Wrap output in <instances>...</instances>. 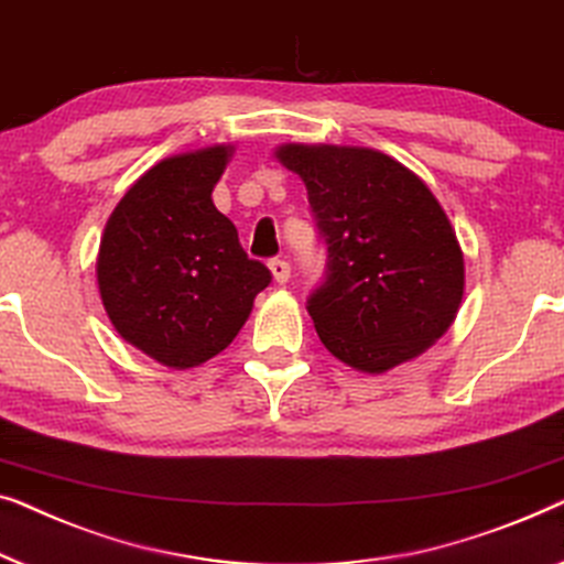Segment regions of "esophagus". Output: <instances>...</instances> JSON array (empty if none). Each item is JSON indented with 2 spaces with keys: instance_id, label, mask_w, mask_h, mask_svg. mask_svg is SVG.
<instances>
[{
  "instance_id": "1",
  "label": "esophagus",
  "mask_w": 564,
  "mask_h": 564,
  "mask_svg": "<svg viewBox=\"0 0 564 564\" xmlns=\"http://www.w3.org/2000/svg\"><path fill=\"white\" fill-rule=\"evenodd\" d=\"M271 273H273V281L283 285V283H289V279H291V265L285 263V260L275 258V260H271Z\"/></svg>"
}]
</instances>
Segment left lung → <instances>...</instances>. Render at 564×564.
<instances>
[{
  "label": "left lung",
  "instance_id": "1",
  "mask_svg": "<svg viewBox=\"0 0 564 564\" xmlns=\"http://www.w3.org/2000/svg\"><path fill=\"white\" fill-rule=\"evenodd\" d=\"M327 242V279L308 299L322 345L370 376L437 343L463 304L465 258L430 186L372 148L285 142Z\"/></svg>",
  "mask_w": 564,
  "mask_h": 564
}]
</instances>
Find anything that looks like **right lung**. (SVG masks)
Here are the masks:
<instances>
[{"label":"right lung","instance_id":"right-lung-1","mask_svg":"<svg viewBox=\"0 0 564 564\" xmlns=\"http://www.w3.org/2000/svg\"><path fill=\"white\" fill-rule=\"evenodd\" d=\"M232 153L212 145L163 158L127 188L101 235L97 285L109 322L165 368L225 350L271 283L212 202Z\"/></svg>","mask_w":564,"mask_h":564}]
</instances>
